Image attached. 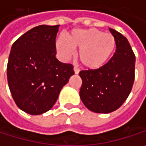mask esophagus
I'll return each instance as SVG.
<instances>
[{"label": "esophagus", "mask_w": 146, "mask_h": 146, "mask_svg": "<svg viewBox=\"0 0 146 146\" xmlns=\"http://www.w3.org/2000/svg\"><path fill=\"white\" fill-rule=\"evenodd\" d=\"M73 70H74V73H75V74H78V73H79V69H78V68H74Z\"/></svg>", "instance_id": "34e87169"}]
</instances>
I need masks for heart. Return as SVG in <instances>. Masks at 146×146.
<instances>
[{
    "label": "heart",
    "instance_id": "b5f03b06",
    "mask_svg": "<svg viewBox=\"0 0 146 146\" xmlns=\"http://www.w3.org/2000/svg\"><path fill=\"white\" fill-rule=\"evenodd\" d=\"M56 47L65 60L73 55V48L78 49V58L82 66L89 70H96L111 58L116 41L112 34L104 33L96 28L75 29L66 35V39L58 36Z\"/></svg>",
    "mask_w": 146,
    "mask_h": 146
}]
</instances>
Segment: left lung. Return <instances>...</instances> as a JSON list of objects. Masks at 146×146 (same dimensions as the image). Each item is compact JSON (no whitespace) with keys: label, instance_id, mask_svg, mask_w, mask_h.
<instances>
[{"label":"left lung","instance_id":"obj_1","mask_svg":"<svg viewBox=\"0 0 146 146\" xmlns=\"http://www.w3.org/2000/svg\"><path fill=\"white\" fill-rule=\"evenodd\" d=\"M116 41V50L110 60L96 70L79 73L83 84L80 99L87 109L109 113L118 110L128 98L135 80V56L127 38L110 28Z\"/></svg>","mask_w":146,"mask_h":146}]
</instances>
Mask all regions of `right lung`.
Segmentation results:
<instances>
[{
    "label": "right lung",
    "instance_id": "1",
    "mask_svg": "<svg viewBox=\"0 0 146 146\" xmlns=\"http://www.w3.org/2000/svg\"><path fill=\"white\" fill-rule=\"evenodd\" d=\"M59 27L37 26L20 36L11 49L8 86L17 107L32 115L50 110L74 74L71 64L56 58Z\"/></svg>",
    "mask_w": 146,
    "mask_h": 146
}]
</instances>
